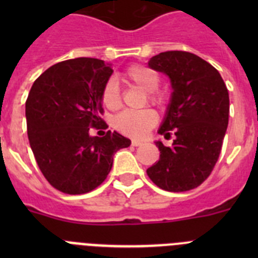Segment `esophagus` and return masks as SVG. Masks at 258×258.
<instances>
[{"label":"esophagus","instance_id":"esophagus-1","mask_svg":"<svg viewBox=\"0 0 258 258\" xmlns=\"http://www.w3.org/2000/svg\"><path fill=\"white\" fill-rule=\"evenodd\" d=\"M141 145H142V142H141V141H138V140L132 141V146H134V147H137V146H141Z\"/></svg>","mask_w":258,"mask_h":258}]
</instances>
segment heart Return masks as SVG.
Returning <instances> with one entry per match:
<instances>
[{"label": "heart", "instance_id": "1", "mask_svg": "<svg viewBox=\"0 0 258 258\" xmlns=\"http://www.w3.org/2000/svg\"><path fill=\"white\" fill-rule=\"evenodd\" d=\"M122 79L129 85L137 86L146 92V98L151 104L160 107L168 102V94L157 88L160 77L151 68L141 64L131 66L122 74ZM101 99L103 106L108 109H117L121 106V92L113 79H109L103 85ZM112 124L116 131L125 136L132 138H143L157 124V115L151 108L124 111L115 116Z\"/></svg>", "mask_w": 258, "mask_h": 258}]
</instances>
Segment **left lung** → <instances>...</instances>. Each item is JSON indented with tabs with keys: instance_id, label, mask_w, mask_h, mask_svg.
I'll return each mask as SVG.
<instances>
[{
	"instance_id": "left-lung-1",
	"label": "left lung",
	"mask_w": 258,
	"mask_h": 258,
	"mask_svg": "<svg viewBox=\"0 0 258 258\" xmlns=\"http://www.w3.org/2000/svg\"><path fill=\"white\" fill-rule=\"evenodd\" d=\"M149 67L170 79L172 98L159 134L173 143L156 146L160 159L147 169L157 187L183 192L209 177L221 154L229 124V92L220 72L187 51H165L152 56Z\"/></svg>"
}]
</instances>
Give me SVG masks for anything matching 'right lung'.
<instances>
[{
    "label": "right lung",
    "instance_id": "obj_1",
    "mask_svg": "<svg viewBox=\"0 0 258 258\" xmlns=\"http://www.w3.org/2000/svg\"><path fill=\"white\" fill-rule=\"evenodd\" d=\"M112 68L95 58H76L47 68L26 102L27 133L37 165L52 187L70 195L97 188L112 168L113 154L131 146L117 132L103 129L102 89Z\"/></svg>",
    "mask_w": 258,
    "mask_h": 258
}]
</instances>
